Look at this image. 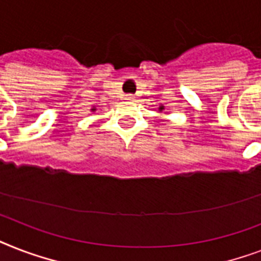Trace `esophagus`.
<instances>
[{
	"label": "esophagus",
	"mask_w": 261,
	"mask_h": 261,
	"mask_svg": "<svg viewBox=\"0 0 261 261\" xmlns=\"http://www.w3.org/2000/svg\"><path fill=\"white\" fill-rule=\"evenodd\" d=\"M135 96L134 94H126V100H134Z\"/></svg>",
	"instance_id": "34e87169"
}]
</instances>
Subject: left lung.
I'll list each match as a JSON object with an SVG mask.
<instances>
[{"instance_id":"1","label":"left lung","mask_w":261,"mask_h":261,"mask_svg":"<svg viewBox=\"0 0 261 261\" xmlns=\"http://www.w3.org/2000/svg\"><path fill=\"white\" fill-rule=\"evenodd\" d=\"M164 108H165V107H164V106H161V107H160V108H159V110H160V111H163Z\"/></svg>"}]
</instances>
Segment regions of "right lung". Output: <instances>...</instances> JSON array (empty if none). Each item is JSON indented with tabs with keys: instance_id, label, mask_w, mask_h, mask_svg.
I'll return each instance as SVG.
<instances>
[{
	"instance_id": "obj_1",
	"label": "right lung",
	"mask_w": 261,
	"mask_h": 261,
	"mask_svg": "<svg viewBox=\"0 0 261 261\" xmlns=\"http://www.w3.org/2000/svg\"><path fill=\"white\" fill-rule=\"evenodd\" d=\"M94 110H96V108H92V111H94Z\"/></svg>"
}]
</instances>
